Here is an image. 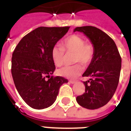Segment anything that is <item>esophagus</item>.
Here are the masks:
<instances>
[{
  "mask_svg": "<svg viewBox=\"0 0 131 131\" xmlns=\"http://www.w3.org/2000/svg\"><path fill=\"white\" fill-rule=\"evenodd\" d=\"M69 82L71 83V84H75V81H73V80H70Z\"/></svg>",
  "mask_w": 131,
  "mask_h": 131,
  "instance_id": "esophagus-1",
  "label": "esophagus"
}]
</instances>
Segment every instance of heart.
Listing matches in <instances>:
<instances>
[{
    "label": "heart",
    "instance_id": "heart-1",
    "mask_svg": "<svg viewBox=\"0 0 131 131\" xmlns=\"http://www.w3.org/2000/svg\"><path fill=\"white\" fill-rule=\"evenodd\" d=\"M67 53L74 52L73 61L82 62L85 65L89 64L94 55V47L90 42H86L84 38L77 35H73L64 40L61 45H54L51 49V58L53 63L58 67L63 64ZM84 70L80 63L73 65H67L58 70V74L68 78H75Z\"/></svg>",
    "mask_w": 131,
    "mask_h": 131
}]
</instances>
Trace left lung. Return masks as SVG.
<instances>
[{
  "mask_svg": "<svg viewBox=\"0 0 131 131\" xmlns=\"http://www.w3.org/2000/svg\"><path fill=\"white\" fill-rule=\"evenodd\" d=\"M82 32L94 47V55L83 77L85 92L76 98L78 104L89 110H96L110 101L118 87L122 59L115 42L97 28L86 26L77 27L74 32ZM89 84H88V83Z\"/></svg>",
  "mask_w": 131,
  "mask_h": 131,
  "instance_id": "1",
  "label": "left lung"
}]
</instances>
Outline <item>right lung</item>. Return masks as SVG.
<instances>
[{"label":"right lung","instance_id":"obj_1","mask_svg":"<svg viewBox=\"0 0 131 131\" xmlns=\"http://www.w3.org/2000/svg\"><path fill=\"white\" fill-rule=\"evenodd\" d=\"M65 27H39L24 37L12 54L11 74L18 93L32 108L42 110L55 102L68 80L53 77L51 49L67 32Z\"/></svg>","mask_w":131,"mask_h":131}]
</instances>
